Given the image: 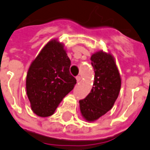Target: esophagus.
Masks as SVG:
<instances>
[{
    "instance_id": "34e87169",
    "label": "esophagus",
    "mask_w": 150,
    "mask_h": 150,
    "mask_svg": "<svg viewBox=\"0 0 150 150\" xmlns=\"http://www.w3.org/2000/svg\"><path fill=\"white\" fill-rule=\"evenodd\" d=\"M76 80H77L78 83H79L80 80H81V77H80V76H77V77H76Z\"/></svg>"
}]
</instances>
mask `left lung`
Segmentation results:
<instances>
[{
  "label": "left lung",
  "instance_id": "8db88e82",
  "mask_svg": "<svg viewBox=\"0 0 150 150\" xmlns=\"http://www.w3.org/2000/svg\"><path fill=\"white\" fill-rule=\"evenodd\" d=\"M95 72L93 87L79 100L81 114L86 120L93 122L112 108L121 88V77L112 55L100 50L91 56Z\"/></svg>",
  "mask_w": 150,
  "mask_h": 150
}]
</instances>
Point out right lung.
I'll use <instances>...</instances> for the list:
<instances>
[{"label": "right lung", "mask_w": 150, "mask_h": 150, "mask_svg": "<svg viewBox=\"0 0 150 150\" xmlns=\"http://www.w3.org/2000/svg\"><path fill=\"white\" fill-rule=\"evenodd\" d=\"M71 60L64 45L52 39L30 65L26 89L32 111L37 116H52L63 98L73 90L76 79L70 73Z\"/></svg>", "instance_id": "add662e5"}]
</instances>
